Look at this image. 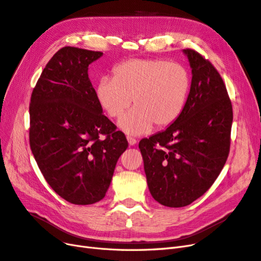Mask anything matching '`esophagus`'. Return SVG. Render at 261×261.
I'll list each match as a JSON object with an SVG mask.
<instances>
[{
    "label": "esophagus",
    "mask_w": 261,
    "mask_h": 261,
    "mask_svg": "<svg viewBox=\"0 0 261 261\" xmlns=\"http://www.w3.org/2000/svg\"><path fill=\"white\" fill-rule=\"evenodd\" d=\"M127 141H128V144H129V146H135V145L137 144V140H136L135 138H133V137H130V136H127Z\"/></svg>",
    "instance_id": "esophagus-1"
}]
</instances>
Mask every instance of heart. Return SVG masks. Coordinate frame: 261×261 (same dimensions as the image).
I'll list each match as a JSON object with an SVG mask.
<instances>
[{"label": "heart", "instance_id": "heart-1", "mask_svg": "<svg viewBox=\"0 0 261 261\" xmlns=\"http://www.w3.org/2000/svg\"><path fill=\"white\" fill-rule=\"evenodd\" d=\"M191 80L186 68L164 60H129L113 69V78L105 77L97 85V99L112 118H118L126 133L140 135L154 124L164 128L183 111Z\"/></svg>", "mask_w": 261, "mask_h": 261}]
</instances>
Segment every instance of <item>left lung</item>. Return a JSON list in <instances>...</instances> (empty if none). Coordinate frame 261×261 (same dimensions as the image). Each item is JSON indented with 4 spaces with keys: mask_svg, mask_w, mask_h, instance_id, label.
I'll use <instances>...</instances> for the list:
<instances>
[{
    "mask_svg": "<svg viewBox=\"0 0 261 261\" xmlns=\"http://www.w3.org/2000/svg\"><path fill=\"white\" fill-rule=\"evenodd\" d=\"M192 85L169 127L139 141L150 194L171 208L191 204L219 176L230 152L233 110L223 80L201 54L185 49Z\"/></svg>",
    "mask_w": 261,
    "mask_h": 261,
    "instance_id": "left-lung-1",
    "label": "left lung"
}]
</instances>
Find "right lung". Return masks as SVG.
I'll return each mask as SVG.
<instances>
[{"mask_svg": "<svg viewBox=\"0 0 261 261\" xmlns=\"http://www.w3.org/2000/svg\"><path fill=\"white\" fill-rule=\"evenodd\" d=\"M102 52L64 46L31 93L30 149L53 191L74 204L106 196L126 137L102 114L88 66Z\"/></svg>", "mask_w": 261, "mask_h": 261, "instance_id": "obj_1", "label": "right lung"}]
</instances>
